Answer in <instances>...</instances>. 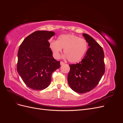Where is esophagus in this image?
<instances>
[{
	"instance_id": "1",
	"label": "esophagus",
	"mask_w": 123,
	"mask_h": 123,
	"mask_svg": "<svg viewBox=\"0 0 123 123\" xmlns=\"http://www.w3.org/2000/svg\"><path fill=\"white\" fill-rule=\"evenodd\" d=\"M60 64H61V65H63L65 64V63L63 62H60Z\"/></svg>"
}]
</instances>
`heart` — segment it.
<instances>
[{"label":"heart","mask_w":123,"mask_h":123,"mask_svg":"<svg viewBox=\"0 0 123 123\" xmlns=\"http://www.w3.org/2000/svg\"><path fill=\"white\" fill-rule=\"evenodd\" d=\"M49 47L55 58L61 56L62 49L69 62L75 63L81 60L87 52L88 43L87 40L73 34H63L58 36L57 41L52 40Z\"/></svg>","instance_id":"heart-1"}]
</instances>
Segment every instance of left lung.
Segmentation results:
<instances>
[{"label": "left lung", "mask_w": 123, "mask_h": 123, "mask_svg": "<svg viewBox=\"0 0 123 123\" xmlns=\"http://www.w3.org/2000/svg\"><path fill=\"white\" fill-rule=\"evenodd\" d=\"M89 48L80 62L69 65L68 84L72 90L84 93L93 89L105 71L103 48L89 35L84 33Z\"/></svg>", "instance_id": "left-lung-1"}]
</instances>
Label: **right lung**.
<instances>
[{"instance_id":"add662e5","label":"right lung","mask_w":123,"mask_h":123,"mask_svg":"<svg viewBox=\"0 0 123 123\" xmlns=\"http://www.w3.org/2000/svg\"><path fill=\"white\" fill-rule=\"evenodd\" d=\"M52 31H37L25 38L18 52L17 72L25 84L35 90L49 86L51 75L60 67V62L53 57L49 40Z\"/></svg>"}]
</instances>
